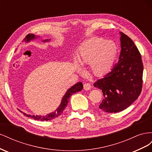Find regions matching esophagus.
<instances>
[{"mask_svg": "<svg viewBox=\"0 0 152 152\" xmlns=\"http://www.w3.org/2000/svg\"><path fill=\"white\" fill-rule=\"evenodd\" d=\"M91 88V85L89 83H85L84 84V89L85 90H89Z\"/></svg>", "mask_w": 152, "mask_h": 152, "instance_id": "1", "label": "esophagus"}]
</instances>
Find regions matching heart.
<instances>
[{
	"instance_id": "heart-1",
	"label": "heart",
	"mask_w": 152,
	"mask_h": 152,
	"mask_svg": "<svg viewBox=\"0 0 152 152\" xmlns=\"http://www.w3.org/2000/svg\"><path fill=\"white\" fill-rule=\"evenodd\" d=\"M117 49L115 44L112 40L91 39L81 44L77 54V61L80 66L89 65V71L93 74L101 75L111 68Z\"/></svg>"
}]
</instances>
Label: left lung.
Returning <instances> with one entry per match:
<instances>
[{
	"mask_svg": "<svg viewBox=\"0 0 152 152\" xmlns=\"http://www.w3.org/2000/svg\"><path fill=\"white\" fill-rule=\"evenodd\" d=\"M121 51L113 68L94 83L102 90L104 98L99 108L108 113L121 112L137 99L142 86L141 54L134 42L121 32Z\"/></svg>",
	"mask_w": 152,
	"mask_h": 152,
	"instance_id": "8db88e82",
	"label": "left lung"
}]
</instances>
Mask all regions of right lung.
Listing matches in <instances>:
<instances>
[{
  "instance_id": "1",
  "label": "right lung",
  "mask_w": 152,
  "mask_h": 152,
  "mask_svg": "<svg viewBox=\"0 0 152 152\" xmlns=\"http://www.w3.org/2000/svg\"><path fill=\"white\" fill-rule=\"evenodd\" d=\"M38 37H39L35 36L34 34H28L26 36V37L25 38L24 40L26 42H30V40H34V39H37ZM49 40H50V39H49V40L46 39V40H43V42H49ZM82 89H83V84H82V82H78V83L75 84L74 86H73L72 87H70V89H68L65 94L64 95V96L62 98L61 104L59 106L58 108L56 110H55L54 112L50 113L49 114H48L47 115H45V116L31 115H28L25 113H23V114L26 117H30L31 118L35 119V120H37V121H48L53 120V119L59 117L63 113L64 110H65V108L67 107L68 103L69 102V98H70V96L72 94H73V93H77V92L82 91ZM20 112H22L21 111H20Z\"/></svg>"
}]
</instances>
